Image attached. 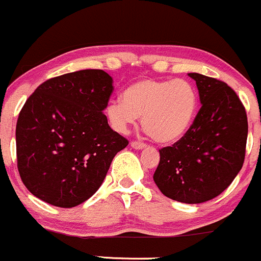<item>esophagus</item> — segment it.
<instances>
[{
    "label": "esophagus",
    "instance_id": "1",
    "mask_svg": "<svg viewBox=\"0 0 261 261\" xmlns=\"http://www.w3.org/2000/svg\"><path fill=\"white\" fill-rule=\"evenodd\" d=\"M130 146H132V148H134V149H143L144 147H146V144L141 143V142L133 141V142H132V143H130Z\"/></svg>",
    "mask_w": 261,
    "mask_h": 261
}]
</instances>
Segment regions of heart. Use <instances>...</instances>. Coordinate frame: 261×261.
Instances as JSON below:
<instances>
[{
	"label": "heart",
	"mask_w": 261,
	"mask_h": 261,
	"mask_svg": "<svg viewBox=\"0 0 261 261\" xmlns=\"http://www.w3.org/2000/svg\"><path fill=\"white\" fill-rule=\"evenodd\" d=\"M197 108L198 95L190 82L146 79L130 85L123 100H110L105 115L118 133H125L142 117V125L153 141L171 143L189 129Z\"/></svg>",
	"instance_id": "1"
}]
</instances>
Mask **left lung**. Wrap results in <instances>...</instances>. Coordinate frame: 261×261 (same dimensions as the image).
<instances>
[{
    "label": "left lung",
    "instance_id": "1",
    "mask_svg": "<svg viewBox=\"0 0 261 261\" xmlns=\"http://www.w3.org/2000/svg\"><path fill=\"white\" fill-rule=\"evenodd\" d=\"M188 76L197 84L202 108L180 141L160 149L153 180L170 199L198 204L221 194L241 170L247 117L227 84L200 73Z\"/></svg>",
    "mask_w": 261,
    "mask_h": 261
}]
</instances>
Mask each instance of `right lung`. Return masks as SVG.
Segmentation results:
<instances>
[{
    "label": "right lung",
    "mask_w": 261,
    "mask_h": 261,
    "mask_svg": "<svg viewBox=\"0 0 261 261\" xmlns=\"http://www.w3.org/2000/svg\"><path fill=\"white\" fill-rule=\"evenodd\" d=\"M113 79L82 69L40 85L16 124L17 169L34 197L61 208L91 198L128 141L108 124Z\"/></svg>",
    "instance_id": "1"
}]
</instances>
